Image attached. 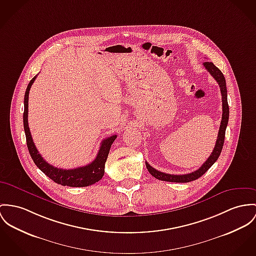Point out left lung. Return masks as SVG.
I'll return each instance as SVG.
<instances>
[{
	"label": "left lung",
	"mask_w": 256,
	"mask_h": 256,
	"mask_svg": "<svg viewBox=\"0 0 256 256\" xmlns=\"http://www.w3.org/2000/svg\"><path fill=\"white\" fill-rule=\"evenodd\" d=\"M204 66L208 70V72H210V74L218 82L220 92H221V96H222V118H221V124H220L214 149L212 152L210 156L208 158V160L202 164V166L198 170L191 172V174H187L176 176V174H164V172H158L157 170H155L146 162V168H147L148 172L151 174L152 176L157 178L158 180L168 181V182H177V183H185V182H190V181L196 180L198 177L202 176L208 170V168L216 162L217 158L220 156V153L222 151L223 144H224V138H225V132H226V128H227L228 120H229V106H228V101H227L226 80H225L222 72L212 62H208V61L204 62Z\"/></svg>",
	"instance_id": "obj_1"
}]
</instances>
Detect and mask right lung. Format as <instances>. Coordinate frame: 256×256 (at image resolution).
Returning a JSON list of instances; mask_svg holds the SVG:
<instances>
[{"label": "right lung", "instance_id": "add662e5", "mask_svg": "<svg viewBox=\"0 0 256 256\" xmlns=\"http://www.w3.org/2000/svg\"><path fill=\"white\" fill-rule=\"evenodd\" d=\"M37 76H35L33 79L30 80L28 84V86L25 92L24 96V113H23V126H24V132L26 136V142L27 147L30 153V156L34 160L35 164L39 168L40 170L46 176L50 177L52 180H54L56 183L60 184L62 186H69V187H86L92 185L104 176V168H105V162L108 157L110 148L112 143L117 138V134L111 136L110 138H105L100 145L98 154L96 158L88 164L80 166L77 168L72 170H63L56 168L48 162H46L42 155L39 154V151L37 150L33 139L31 136V132L28 126V99H29V92L31 88V86L33 84L34 80H36Z\"/></svg>", "mask_w": 256, "mask_h": 256}]
</instances>
